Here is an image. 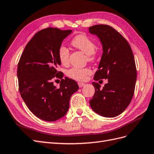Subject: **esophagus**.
<instances>
[{
    "instance_id": "esophagus-1",
    "label": "esophagus",
    "mask_w": 154,
    "mask_h": 154,
    "mask_svg": "<svg viewBox=\"0 0 154 154\" xmlns=\"http://www.w3.org/2000/svg\"><path fill=\"white\" fill-rule=\"evenodd\" d=\"M85 85V83H82V82H79V83H78V86H79V87H80V88H82V87H83Z\"/></svg>"
}]
</instances>
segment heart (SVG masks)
Returning <instances> with one entry per match:
<instances>
[{
    "label": "heart",
    "mask_w": 154,
    "mask_h": 154,
    "mask_svg": "<svg viewBox=\"0 0 154 154\" xmlns=\"http://www.w3.org/2000/svg\"><path fill=\"white\" fill-rule=\"evenodd\" d=\"M72 45L80 49L82 52L87 54V59L89 61L94 60L96 57V51L95 49L96 45L93 40L85 35H78L72 39L71 42ZM58 57L60 61L62 64L66 65L69 62V51L64 45L60 46L58 49ZM92 74L90 69L77 68L73 67L69 70L67 72L68 76L74 80L78 81H85L88 76Z\"/></svg>",
    "instance_id": "heart-1"
}]
</instances>
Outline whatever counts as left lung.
Returning <instances> with one entry per match:
<instances>
[{
    "label": "left lung",
    "mask_w": 154,
    "mask_h": 154,
    "mask_svg": "<svg viewBox=\"0 0 154 154\" xmlns=\"http://www.w3.org/2000/svg\"><path fill=\"white\" fill-rule=\"evenodd\" d=\"M88 29L98 37L103 48L94 80L108 79L102 89L92 82L95 93L89 103L97 114L114 118L127 108L134 96L137 78L134 54L127 40L111 26L94 25Z\"/></svg>",
    "instance_id": "1"
}]
</instances>
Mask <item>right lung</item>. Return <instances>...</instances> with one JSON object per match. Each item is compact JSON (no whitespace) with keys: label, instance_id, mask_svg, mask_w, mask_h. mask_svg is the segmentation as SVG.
I'll return each instance as SVG.
<instances>
[{"label":"right lung","instance_id":"right-lung-1","mask_svg":"<svg viewBox=\"0 0 154 154\" xmlns=\"http://www.w3.org/2000/svg\"><path fill=\"white\" fill-rule=\"evenodd\" d=\"M72 30L48 27L41 30L27 44L18 63L17 76L21 97L31 112L46 122H55L67 112L78 83L58 71L61 65L58 49ZM62 79L57 89L52 80Z\"/></svg>","mask_w":154,"mask_h":154}]
</instances>
